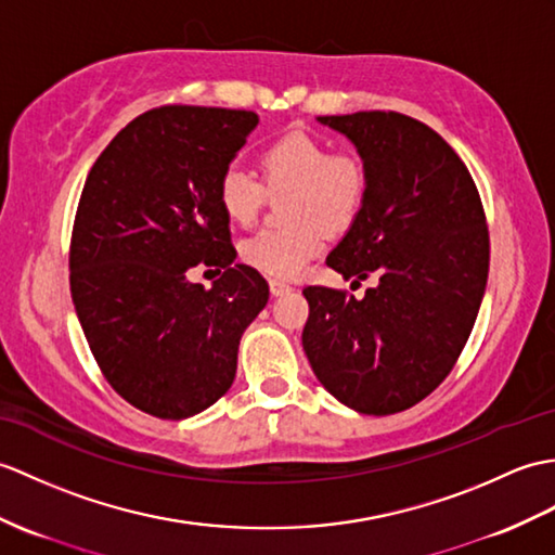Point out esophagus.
<instances>
[{"label": "esophagus", "mask_w": 555, "mask_h": 555, "mask_svg": "<svg viewBox=\"0 0 555 555\" xmlns=\"http://www.w3.org/2000/svg\"><path fill=\"white\" fill-rule=\"evenodd\" d=\"M269 291H272V295H283V293L291 291V283L272 279V281H269Z\"/></svg>", "instance_id": "34e87169"}]
</instances>
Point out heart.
Returning <instances> with one entry per match:
<instances>
[{"label":"heart","instance_id":"1","mask_svg":"<svg viewBox=\"0 0 555 555\" xmlns=\"http://www.w3.org/2000/svg\"><path fill=\"white\" fill-rule=\"evenodd\" d=\"M262 182L241 167H227L217 203L231 224L248 227L267 196L283 198L288 227L260 229L241 241V260L276 279L298 276L324 250V234H343L362 215L371 189L366 160L357 151H331L326 139L293 130L264 146Z\"/></svg>","mask_w":555,"mask_h":555}]
</instances>
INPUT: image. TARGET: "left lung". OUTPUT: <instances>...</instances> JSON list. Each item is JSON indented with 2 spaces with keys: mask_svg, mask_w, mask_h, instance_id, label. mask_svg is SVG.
<instances>
[{
  "mask_svg": "<svg viewBox=\"0 0 555 555\" xmlns=\"http://www.w3.org/2000/svg\"><path fill=\"white\" fill-rule=\"evenodd\" d=\"M369 165L366 205L326 264L376 276L364 298L307 286L302 347L343 404L388 416L440 385L468 343L487 286L489 229L480 191L456 151L395 111L319 118Z\"/></svg>",
  "mask_w": 555,
  "mask_h": 555,
  "instance_id": "obj_1",
  "label": "left lung"
}]
</instances>
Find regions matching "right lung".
<instances>
[{
    "mask_svg": "<svg viewBox=\"0 0 555 555\" xmlns=\"http://www.w3.org/2000/svg\"><path fill=\"white\" fill-rule=\"evenodd\" d=\"M257 125L253 111L158 106L113 137L87 175L70 236V295L96 364L132 406L189 418L236 376L238 340L269 300L234 264L217 182ZM223 274L205 289L191 266Z\"/></svg>",
    "mask_w": 555,
    "mask_h": 555,
    "instance_id": "obj_1",
    "label": "right lung"
}]
</instances>
